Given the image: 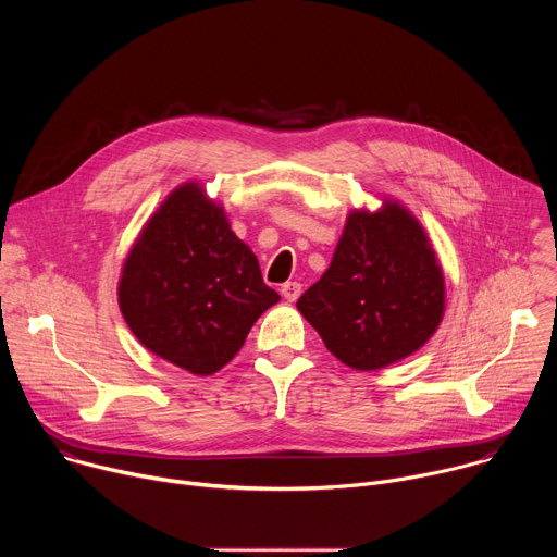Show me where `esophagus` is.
I'll use <instances>...</instances> for the list:
<instances>
[{
  "label": "esophagus",
  "mask_w": 557,
  "mask_h": 557,
  "mask_svg": "<svg viewBox=\"0 0 557 557\" xmlns=\"http://www.w3.org/2000/svg\"><path fill=\"white\" fill-rule=\"evenodd\" d=\"M280 293L286 301H297V297L301 295V284L299 282H286V284H282Z\"/></svg>",
  "instance_id": "obj_1"
}]
</instances>
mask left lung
Instances as JSON below:
<instances>
[{
    "label": "left lung",
    "instance_id": "8db88e82",
    "mask_svg": "<svg viewBox=\"0 0 557 557\" xmlns=\"http://www.w3.org/2000/svg\"><path fill=\"white\" fill-rule=\"evenodd\" d=\"M297 310L346 366L368 372L414 355L441 326L445 277L421 222L399 200L352 209L331 267Z\"/></svg>",
    "mask_w": 557,
    "mask_h": 557
}]
</instances>
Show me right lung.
<instances>
[{"mask_svg":"<svg viewBox=\"0 0 557 557\" xmlns=\"http://www.w3.org/2000/svg\"><path fill=\"white\" fill-rule=\"evenodd\" d=\"M277 301L224 207L196 181L149 215L119 277V306L134 337L198 376L226 366Z\"/></svg>","mask_w":557,"mask_h":557,"instance_id":"add662e5","label":"right lung"}]
</instances>
